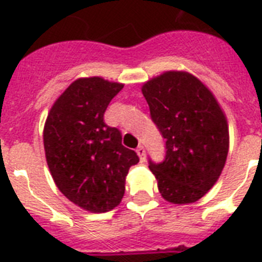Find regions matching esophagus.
<instances>
[{
    "instance_id": "obj_1",
    "label": "esophagus",
    "mask_w": 262,
    "mask_h": 262,
    "mask_svg": "<svg viewBox=\"0 0 262 262\" xmlns=\"http://www.w3.org/2000/svg\"><path fill=\"white\" fill-rule=\"evenodd\" d=\"M136 154L139 155L140 161H143L144 157H146V150H144L143 146H139L138 148H136Z\"/></svg>"
}]
</instances>
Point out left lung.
<instances>
[{"mask_svg": "<svg viewBox=\"0 0 262 262\" xmlns=\"http://www.w3.org/2000/svg\"><path fill=\"white\" fill-rule=\"evenodd\" d=\"M152 122L166 139V158L150 161L167 202L187 205L215 185L229 151L226 116L211 91L185 71H167L142 85Z\"/></svg>", "mask_w": 262, "mask_h": 262, "instance_id": "8db88e82", "label": "left lung"}]
</instances>
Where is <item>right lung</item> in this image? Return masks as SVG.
<instances>
[{
  "label": "right lung",
  "instance_id": "add662e5",
  "mask_svg": "<svg viewBox=\"0 0 262 262\" xmlns=\"http://www.w3.org/2000/svg\"><path fill=\"white\" fill-rule=\"evenodd\" d=\"M124 87L103 77L75 80L53 103L44 126L47 163L56 186L71 202L105 213L124 195L126 177L139 162L122 144V134L104 123L110 101Z\"/></svg>",
  "mask_w": 262,
  "mask_h": 262
}]
</instances>
